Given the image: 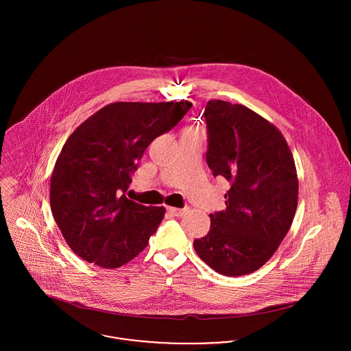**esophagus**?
Listing matches in <instances>:
<instances>
[{
  "instance_id": "obj_1",
  "label": "esophagus",
  "mask_w": 351,
  "mask_h": 351,
  "mask_svg": "<svg viewBox=\"0 0 351 351\" xmlns=\"http://www.w3.org/2000/svg\"><path fill=\"white\" fill-rule=\"evenodd\" d=\"M167 212L171 215V216H176V217H180V216H182L185 212H186V209H180V208H167Z\"/></svg>"
}]
</instances>
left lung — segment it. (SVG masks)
<instances>
[{"instance_id": "obj_1", "label": "left lung", "mask_w": 351, "mask_h": 351, "mask_svg": "<svg viewBox=\"0 0 351 351\" xmlns=\"http://www.w3.org/2000/svg\"><path fill=\"white\" fill-rule=\"evenodd\" d=\"M206 163L231 188L226 209L210 213L209 232L193 247L215 271L237 277L263 266L288 234L299 181L282 134L247 106L206 102Z\"/></svg>"}]
</instances>
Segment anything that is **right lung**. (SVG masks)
<instances>
[{"label":"right lung","mask_w":351,"mask_h":351,"mask_svg":"<svg viewBox=\"0 0 351 351\" xmlns=\"http://www.w3.org/2000/svg\"><path fill=\"white\" fill-rule=\"evenodd\" d=\"M192 108L180 102H113L85 120L66 141L51 176L52 216L78 256L116 269L145 250L163 206L125 197L151 142Z\"/></svg>","instance_id":"right-lung-1"}]
</instances>
